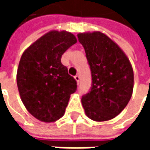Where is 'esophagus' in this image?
Wrapping results in <instances>:
<instances>
[{
    "instance_id": "34e87169",
    "label": "esophagus",
    "mask_w": 150,
    "mask_h": 150,
    "mask_svg": "<svg viewBox=\"0 0 150 150\" xmlns=\"http://www.w3.org/2000/svg\"><path fill=\"white\" fill-rule=\"evenodd\" d=\"M74 78H75V79L76 80V82H77V83H79V79H80L79 76V75H75Z\"/></svg>"
}]
</instances>
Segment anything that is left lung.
<instances>
[{
  "instance_id": "1",
  "label": "left lung",
  "mask_w": 150,
  "mask_h": 150,
  "mask_svg": "<svg viewBox=\"0 0 150 150\" xmlns=\"http://www.w3.org/2000/svg\"><path fill=\"white\" fill-rule=\"evenodd\" d=\"M86 53L92 77V87L82 97L88 117L102 122L115 118L132 97L133 70L125 53L100 31L77 34Z\"/></svg>"
}]
</instances>
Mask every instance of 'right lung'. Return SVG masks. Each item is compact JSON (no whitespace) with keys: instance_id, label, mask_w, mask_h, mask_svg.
<instances>
[{"instance_id":"obj_1","label":"right lung","mask_w":150,"mask_h":150,"mask_svg":"<svg viewBox=\"0 0 150 150\" xmlns=\"http://www.w3.org/2000/svg\"><path fill=\"white\" fill-rule=\"evenodd\" d=\"M77 42L73 34L50 30L25 49L17 71L20 97L31 115L42 122H54L65 113L75 79L61 62V57Z\"/></svg>"}]
</instances>
